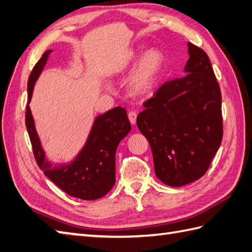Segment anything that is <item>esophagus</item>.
<instances>
[{
    "label": "esophagus",
    "instance_id": "esophagus-1",
    "mask_svg": "<svg viewBox=\"0 0 252 252\" xmlns=\"http://www.w3.org/2000/svg\"><path fill=\"white\" fill-rule=\"evenodd\" d=\"M128 119H129L131 124L134 125V124H136V122H137V113L134 111H130L129 113H128Z\"/></svg>",
    "mask_w": 252,
    "mask_h": 252
}]
</instances>
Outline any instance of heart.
Masks as SVG:
<instances>
[{
    "instance_id": "1",
    "label": "heart",
    "mask_w": 252,
    "mask_h": 252,
    "mask_svg": "<svg viewBox=\"0 0 252 252\" xmlns=\"http://www.w3.org/2000/svg\"><path fill=\"white\" fill-rule=\"evenodd\" d=\"M140 59L136 69L129 79V87L133 94L145 95L154 88L164 63V57L156 48H151L143 54L138 49H128L123 52L113 64L115 75L124 73Z\"/></svg>"
}]
</instances>
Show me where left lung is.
I'll use <instances>...</instances> for the list:
<instances>
[{"instance_id":"1","label":"left lung","mask_w":252,"mask_h":252,"mask_svg":"<svg viewBox=\"0 0 252 252\" xmlns=\"http://www.w3.org/2000/svg\"><path fill=\"white\" fill-rule=\"evenodd\" d=\"M187 46L186 75L162 84L137 118L152 149L155 174L171 187L205 174L223 132L221 93L210 59L191 42Z\"/></svg>"}]
</instances>
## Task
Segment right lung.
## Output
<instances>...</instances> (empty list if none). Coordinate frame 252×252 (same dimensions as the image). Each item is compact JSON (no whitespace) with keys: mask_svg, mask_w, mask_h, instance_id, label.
Masks as SVG:
<instances>
[{"mask_svg":"<svg viewBox=\"0 0 252 252\" xmlns=\"http://www.w3.org/2000/svg\"><path fill=\"white\" fill-rule=\"evenodd\" d=\"M52 50H47L31 72L28 81L26 125L36 162L44 174L67 194L82 200H96L106 195L115 184V153L118 145L131 129L124 108L115 107L94 120L87 142L68 163L53 164L42 149L31 112L34 85L47 64Z\"/></svg>","mask_w":252,"mask_h":252,"instance_id":"right-lung-1","label":"right lung"}]
</instances>
